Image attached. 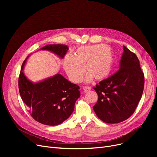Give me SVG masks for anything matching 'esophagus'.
<instances>
[{"label": "esophagus", "mask_w": 157, "mask_h": 157, "mask_svg": "<svg viewBox=\"0 0 157 157\" xmlns=\"http://www.w3.org/2000/svg\"><path fill=\"white\" fill-rule=\"evenodd\" d=\"M92 88L90 86H84L83 87V90H84V92H86L88 91H90V90Z\"/></svg>", "instance_id": "esophagus-1"}]
</instances>
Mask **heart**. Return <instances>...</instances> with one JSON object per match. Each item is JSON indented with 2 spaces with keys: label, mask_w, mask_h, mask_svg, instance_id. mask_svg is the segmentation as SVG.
Returning a JSON list of instances; mask_svg holds the SVG:
<instances>
[{
  "label": "heart",
  "mask_w": 157,
  "mask_h": 157,
  "mask_svg": "<svg viewBox=\"0 0 157 157\" xmlns=\"http://www.w3.org/2000/svg\"><path fill=\"white\" fill-rule=\"evenodd\" d=\"M114 64L113 52L110 47L104 44L81 46L77 49L74 56L67 55L63 62L64 69L70 80L74 83L79 82L85 71L88 74L85 81L94 78L102 80L112 71Z\"/></svg>",
  "instance_id": "b5f03b06"
}]
</instances>
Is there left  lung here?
Masks as SVG:
<instances>
[{
  "mask_svg": "<svg viewBox=\"0 0 157 157\" xmlns=\"http://www.w3.org/2000/svg\"><path fill=\"white\" fill-rule=\"evenodd\" d=\"M144 85L138 58L123 46L118 71L94 88L98 97L93 108L97 117L108 123L128 119L141 100Z\"/></svg>",
  "mask_w": 157,
  "mask_h": 157,
  "instance_id": "1",
  "label": "left lung"
}]
</instances>
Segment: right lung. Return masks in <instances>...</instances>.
Segmentation results:
<instances>
[{
    "mask_svg": "<svg viewBox=\"0 0 157 157\" xmlns=\"http://www.w3.org/2000/svg\"><path fill=\"white\" fill-rule=\"evenodd\" d=\"M69 48L65 44H48L39 50L49 51L63 59ZM29 55L23 62L18 79L20 96L31 116L42 124L55 126L68 119L80 97L79 87L60 74L33 83L23 71Z\"/></svg>",
    "mask_w": 157,
    "mask_h": 157,
    "instance_id": "right-lung-1",
    "label": "right lung"
}]
</instances>
